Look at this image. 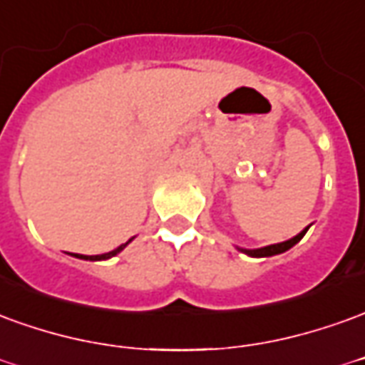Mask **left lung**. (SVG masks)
I'll use <instances>...</instances> for the list:
<instances>
[{"label":"left lung","instance_id":"left-lung-1","mask_svg":"<svg viewBox=\"0 0 365 365\" xmlns=\"http://www.w3.org/2000/svg\"><path fill=\"white\" fill-rule=\"evenodd\" d=\"M310 227V225H308ZM307 229H302L298 235H294L292 239H289V241H282V243H274V245H267V247H261V249H243V247H237L241 253L249 255V257H272V255H280L284 253V251H289L290 247H294V245L302 239V237L307 235Z\"/></svg>","mask_w":365,"mask_h":365}]
</instances>
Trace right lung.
Instances as JSON below:
<instances>
[{"label": "right lung", "mask_w": 365, "mask_h": 365, "mask_svg": "<svg viewBox=\"0 0 365 365\" xmlns=\"http://www.w3.org/2000/svg\"><path fill=\"white\" fill-rule=\"evenodd\" d=\"M132 239H134V237H132ZM132 239H130V241H132ZM130 241H126V243L120 245V247H116L114 251H108V253H104V255H76L75 253L73 257H76V259H83V261H106V259H112V257H116L120 251H124Z\"/></svg>", "instance_id": "right-lung-1"}]
</instances>
